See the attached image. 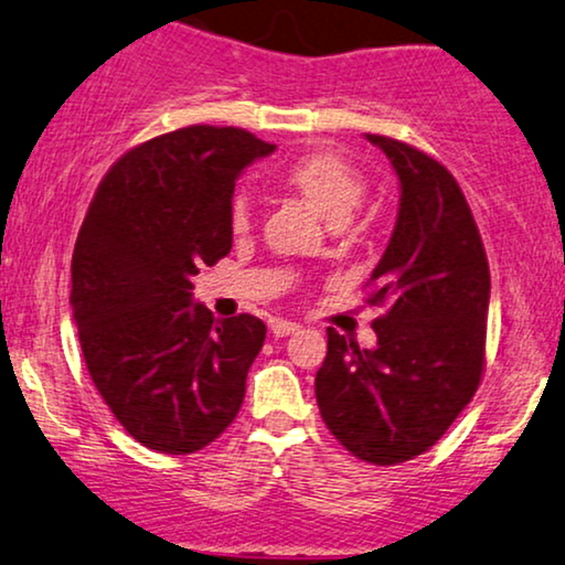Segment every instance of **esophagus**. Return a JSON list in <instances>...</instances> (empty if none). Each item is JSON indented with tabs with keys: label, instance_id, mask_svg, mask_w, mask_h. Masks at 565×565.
<instances>
[{
	"label": "esophagus",
	"instance_id": "esophagus-1",
	"mask_svg": "<svg viewBox=\"0 0 565 565\" xmlns=\"http://www.w3.org/2000/svg\"><path fill=\"white\" fill-rule=\"evenodd\" d=\"M297 331H299V326L291 323V320H281V318L270 320V333H274V335H289V333H297Z\"/></svg>",
	"mask_w": 565,
	"mask_h": 565
}]
</instances>
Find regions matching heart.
<instances>
[{"mask_svg":"<svg viewBox=\"0 0 565 565\" xmlns=\"http://www.w3.org/2000/svg\"><path fill=\"white\" fill-rule=\"evenodd\" d=\"M281 182L302 195L328 221H347L365 195V177L352 161L333 151H310L299 156L284 169ZM230 221L234 232H247L249 200L237 195L232 200Z\"/></svg>","mask_w":565,"mask_h":565,"instance_id":"obj_1","label":"heart"}]
</instances>
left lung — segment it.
I'll list each match as a JSON object with an SVG mask.
<instances>
[{"label":"left lung","instance_id":"obj_1","mask_svg":"<svg viewBox=\"0 0 565 565\" xmlns=\"http://www.w3.org/2000/svg\"><path fill=\"white\" fill-rule=\"evenodd\" d=\"M398 177V216L370 276L388 305L375 349L328 328L316 375L320 417L356 459L388 467L425 454L472 402L484 367L490 268L454 174L402 140L367 135Z\"/></svg>","mask_w":565,"mask_h":565}]
</instances>
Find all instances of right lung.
Wrapping results in <instances>:
<instances>
[{
    "label": "right lung",
    "instance_id": "1",
    "mask_svg": "<svg viewBox=\"0 0 565 565\" xmlns=\"http://www.w3.org/2000/svg\"><path fill=\"white\" fill-rule=\"evenodd\" d=\"M276 146L192 125L127 151L98 184L73 253V318L90 381L159 454H195L237 417L266 323L218 320L192 276L230 255L242 169Z\"/></svg>",
    "mask_w": 565,
    "mask_h": 565
}]
</instances>
